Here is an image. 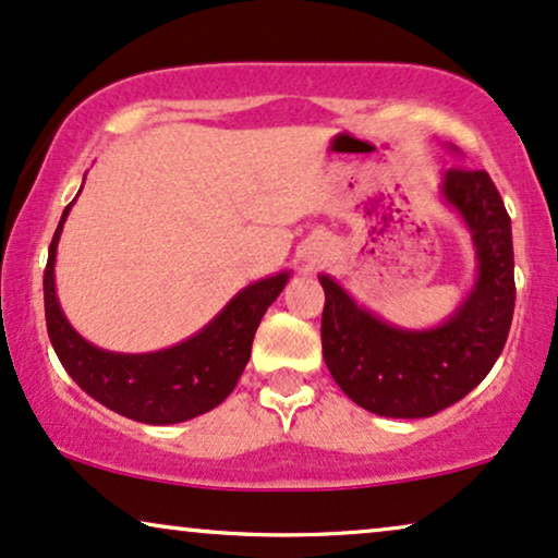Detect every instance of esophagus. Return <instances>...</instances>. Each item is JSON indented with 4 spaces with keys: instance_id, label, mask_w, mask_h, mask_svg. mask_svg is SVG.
I'll list each match as a JSON object with an SVG mask.
<instances>
[{
    "instance_id": "esophagus-1",
    "label": "esophagus",
    "mask_w": 558,
    "mask_h": 558,
    "mask_svg": "<svg viewBox=\"0 0 558 558\" xmlns=\"http://www.w3.org/2000/svg\"><path fill=\"white\" fill-rule=\"evenodd\" d=\"M301 257H303V263H306V267H312V270L314 267H322L331 257V242L327 236L308 239L306 246H303Z\"/></svg>"
}]
</instances>
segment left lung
Here are the masks:
<instances>
[{
  "instance_id": "left-lung-1",
  "label": "left lung",
  "mask_w": 558,
  "mask_h": 558,
  "mask_svg": "<svg viewBox=\"0 0 558 558\" xmlns=\"http://www.w3.org/2000/svg\"><path fill=\"white\" fill-rule=\"evenodd\" d=\"M440 193L461 214L476 246L474 291L435 329H399L365 312L329 275L322 352L337 386L380 417H433L486 378L510 335L514 312L512 227L484 169L453 167Z\"/></svg>"
}]
</instances>
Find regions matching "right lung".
Here are the masks:
<instances>
[{"label": "right lung", "mask_w": 558, "mask_h": 558, "mask_svg": "<svg viewBox=\"0 0 558 558\" xmlns=\"http://www.w3.org/2000/svg\"><path fill=\"white\" fill-rule=\"evenodd\" d=\"M69 208L72 203L63 208L44 272L48 337L69 376L102 407L146 425H174L221 404L244 373L259 322L286 288L291 272L270 275L246 286L214 322L174 348L144 355L100 350L66 322L56 299V246Z\"/></svg>", "instance_id": "add662e5"}]
</instances>
